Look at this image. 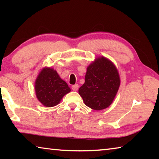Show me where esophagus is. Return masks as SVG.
I'll use <instances>...</instances> for the list:
<instances>
[{"mask_svg":"<svg viewBox=\"0 0 159 159\" xmlns=\"http://www.w3.org/2000/svg\"><path fill=\"white\" fill-rule=\"evenodd\" d=\"M71 88L74 91H76L78 90V88H79V85H78V84L73 85L71 86Z\"/></svg>","mask_w":159,"mask_h":159,"instance_id":"esophagus-1","label":"esophagus"}]
</instances>
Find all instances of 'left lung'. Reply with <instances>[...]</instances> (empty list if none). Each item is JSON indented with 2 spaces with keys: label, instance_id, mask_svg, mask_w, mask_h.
<instances>
[{
  "label": "left lung",
  "instance_id": "obj_1",
  "mask_svg": "<svg viewBox=\"0 0 159 159\" xmlns=\"http://www.w3.org/2000/svg\"><path fill=\"white\" fill-rule=\"evenodd\" d=\"M116 67L106 57L95 59L87 68L85 83L79 93L86 106L102 110L111 105L120 86Z\"/></svg>",
  "mask_w": 159,
  "mask_h": 159
}]
</instances>
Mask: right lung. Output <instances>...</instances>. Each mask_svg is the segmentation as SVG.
Instances as JSON below:
<instances>
[{
  "label": "right lung",
  "mask_w": 159,
  "mask_h": 159,
  "mask_svg": "<svg viewBox=\"0 0 159 159\" xmlns=\"http://www.w3.org/2000/svg\"><path fill=\"white\" fill-rule=\"evenodd\" d=\"M36 98L47 107L56 106L71 89L61 79L57 72L52 68L45 67L38 76L35 82Z\"/></svg>",
  "instance_id": "obj_1"
}]
</instances>
